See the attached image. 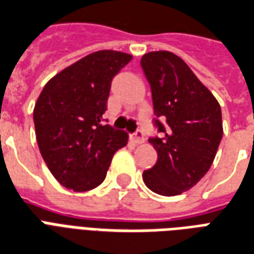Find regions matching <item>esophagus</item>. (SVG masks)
Returning a JSON list of instances; mask_svg holds the SVG:
<instances>
[{"label": "esophagus", "mask_w": 254, "mask_h": 254, "mask_svg": "<svg viewBox=\"0 0 254 254\" xmlns=\"http://www.w3.org/2000/svg\"><path fill=\"white\" fill-rule=\"evenodd\" d=\"M131 138L135 143H143L144 142V134H143L142 129H136L134 134L131 135Z\"/></svg>", "instance_id": "1"}]
</instances>
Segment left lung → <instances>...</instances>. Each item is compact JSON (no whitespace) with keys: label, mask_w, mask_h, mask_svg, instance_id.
<instances>
[{"label":"left lung","mask_w":254,"mask_h":254,"mask_svg":"<svg viewBox=\"0 0 254 254\" xmlns=\"http://www.w3.org/2000/svg\"><path fill=\"white\" fill-rule=\"evenodd\" d=\"M140 65L150 83L154 125L148 139L158 161L143 171L151 191L173 197L197 185L210 169L222 139L221 107L179 56L167 51L146 53Z\"/></svg>","instance_id":"obj_1"}]
</instances>
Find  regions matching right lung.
<instances>
[{"instance_id": "right-lung-1", "label": "right lung", "mask_w": 254, "mask_h": 254, "mask_svg": "<svg viewBox=\"0 0 254 254\" xmlns=\"http://www.w3.org/2000/svg\"><path fill=\"white\" fill-rule=\"evenodd\" d=\"M132 56L98 51L49 80L33 110L40 152L64 188L87 191L107 175L112 156L128 135L103 123L111 81Z\"/></svg>"}]
</instances>
